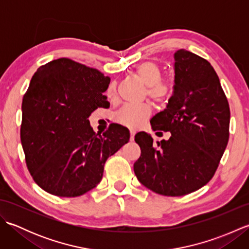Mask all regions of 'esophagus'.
Returning <instances> with one entry per match:
<instances>
[{
  "label": "esophagus",
  "mask_w": 249,
  "mask_h": 249,
  "mask_svg": "<svg viewBox=\"0 0 249 249\" xmlns=\"http://www.w3.org/2000/svg\"><path fill=\"white\" fill-rule=\"evenodd\" d=\"M135 134L136 131L134 129H130V141H133L134 138H135Z\"/></svg>",
  "instance_id": "34e87169"
}]
</instances>
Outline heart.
I'll list each match as a JSON object with an SVG mask.
<instances>
[{
    "label": "heart",
    "mask_w": 249,
    "mask_h": 249,
    "mask_svg": "<svg viewBox=\"0 0 249 249\" xmlns=\"http://www.w3.org/2000/svg\"><path fill=\"white\" fill-rule=\"evenodd\" d=\"M135 75L147 87V94L153 99L162 102L168 96L169 87L161 80V70L156 63L147 61L135 68ZM115 94L113 84L108 88L106 95L108 99H112ZM151 108L147 105H125L114 114V120L119 124L129 128L139 127L140 124L149 118Z\"/></svg>",
    "instance_id": "b5f03b06"
}]
</instances>
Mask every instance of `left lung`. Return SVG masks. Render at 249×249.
<instances>
[{
    "instance_id": "obj_1",
    "label": "left lung",
    "mask_w": 249,
    "mask_h": 249,
    "mask_svg": "<svg viewBox=\"0 0 249 249\" xmlns=\"http://www.w3.org/2000/svg\"><path fill=\"white\" fill-rule=\"evenodd\" d=\"M173 95L151 119L153 130L170 131L157 141L136 134L141 155L134 163L138 181L163 196L196 192L213 178L229 140L230 109L210 63L185 49L174 53Z\"/></svg>"
}]
</instances>
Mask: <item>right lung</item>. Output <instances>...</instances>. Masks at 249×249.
I'll return each instance as SVG.
<instances>
[{
    "label": "right lung",
    "mask_w": 249,
    "mask_h": 249,
    "mask_svg": "<svg viewBox=\"0 0 249 249\" xmlns=\"http://www.w3.org/2000/svg\"><path fill=\"white\" fill-rule=\"evenodd\" d=\"M110 78L62 57L40 66L22 99L21 143L35 183L59 197H78L102 181L108 157L129 140L119 124L96 134L89 118L110 105Z\"/></svg>",
    "instance_id": "add662e5"
}]
</instances>
